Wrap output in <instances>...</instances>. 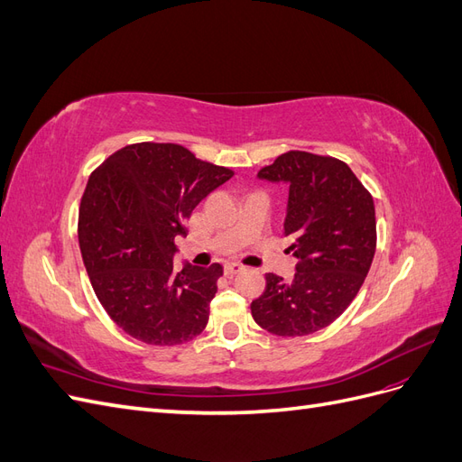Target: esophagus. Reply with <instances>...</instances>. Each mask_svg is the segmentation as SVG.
I'll return each instance as SVG.
<instances>
[{"instance_id":"34e87169","label":"esophagus","mask_w":462,"mask_h":462,"mask_svg":"<svg viewBox=\"0 0 462 462\" xmlns=\"http://www.w3.org/2000/svg\"><path fill=\"white\" fill-rule=\"evenodd\" d=\"M243 270L245 268H243L241 263H227L226 270H223V272H226V275H235V273H241Z\"/></svg>"}]
</instances>
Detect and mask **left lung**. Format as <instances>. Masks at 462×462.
<instances>
[{
	"instance_id": "8db88e82",
	"label": "left lung",
	"mask_w": 462,
	"mask_h": 462,
	"mask_svg": "<svg viewBox=\"0 0 462 462\" xmlns=\"http://www.w3.org/2000/svg\"><path fill=\"white\" fill-rule=\"evenodd\" d=\"M258 177L289 185L283 233L299 263L291 282L265 273L250 312L265 331L302 337L333 324L365 283L377 241L374 199L345 162L302 150L277 156Z\"/></svg>"
}]
</instances>
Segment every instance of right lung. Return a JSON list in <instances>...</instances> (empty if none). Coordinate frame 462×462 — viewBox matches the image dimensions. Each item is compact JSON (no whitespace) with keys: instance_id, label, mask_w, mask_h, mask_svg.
<instances>
[{"instance_id":"right-lung-1","label":"right lung","mask_w":462,"mask_h":462,"mask_svg":"<svg viewBox=\"0 0 462 462\" xmlns=\"http://www.w3.org/2000/svg\"><path fill=\"white\" fill-rule=\"evenodd\" d=\"M231 177L171 143L129 144L90 173L79 209L82 262L104 310L131 337L175 346L204 331L223 268L175 272V236Z\"/></svg>"}]
</instances>
